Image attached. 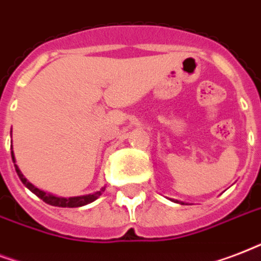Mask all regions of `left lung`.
Returning <instances> with one entry per match:
<instances>
[{"mask_svg":"<svg viewBox=\"0 0 261 261\" xmlns=\"http://www.w3.org/2000/svg\"><path fill=\"white\" fill-rule=\"evenodd\" d=\"M175 203H181V201H178V200H174ZM181 204H184V203H181Z\"/></svg>","mask_w":261,"mask_h":261,"instance_id":"1","label":"left lung"}]
</instances>
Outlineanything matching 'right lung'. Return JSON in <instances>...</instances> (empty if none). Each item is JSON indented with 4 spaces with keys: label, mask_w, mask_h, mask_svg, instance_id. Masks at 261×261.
<instances>
[{
    "label": "right lung",
    "mask_w": 261,
    "mask_h": 261,
    "mask_svg": "<svg viewBox=\"0 0 261 261\" xmlns=\"http://www.w3.org/2000/svg\"><path fill=\"white\" fill-rule=\"evenodd\" d=\"M12 135V130H11ZM11 153H12V161L15 163V169L16 173L19 175V178L21 179V182L25 185V187L32 192V193H35L39 199H42L44 203L50 204V205H56V207H69V208H74V207H83V205H86V204H90L92 201L98 199L99 196L102 195L106 187L100 188L99 191L94 192V193H90V195H83V196H74V197H60V196L51 195V193H47V192L42 191L39 188H36L35 185H32L30 181H28L24 174L20 171L19 166L16 165V158H15V153H13V147L11 145Z\"/></svg>",
    "instance_id": "obj_1"
}]
</instances>
